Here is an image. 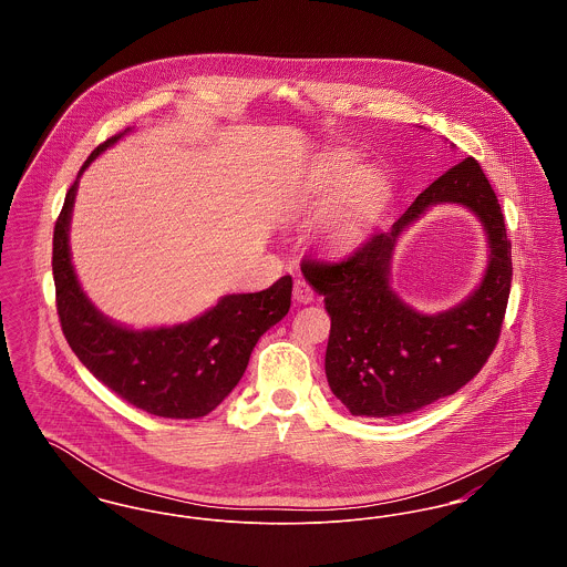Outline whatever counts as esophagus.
Returning <instances> with one entry per match:
<instances>
[{
    "instance_id": "esophagus-1",
    "label": "esophagus",
    "mask_w": 567,
    "mask_h": 567,
    "mask_svg": "<svg viewBox=\"0 0 567 567\" xmlns=\"http://www.w3.org/2000/svg\"><path fill=\"white\" fill-rule=\"evenodd\" d=\"M293 297L299 303H310L315 299V291L303 278H297L296 285H293Z\"/></svg>"
}]
</instances>
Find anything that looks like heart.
<instances>
[{
    "label": "heart",
    "mask_w": 567,
    "mask_h": 567,
    "mask_svg": "<svg viewBox=\"0 0 567 567\" xmlns=\"http://www.w3.org/2000/svg\"><path fill=\"white\" fill-rule=\"evenodd\" d=\"M391 199V185L377 167H357L349 155H336L315 167L297 187V208L331 210L321 240L327 250L344 255L361 246Z\"/></svg>",
    "instance_id": "heart-1"
}]
</instances>
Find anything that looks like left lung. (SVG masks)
<instances>
[{
    "instance_id": "obj_1",
    "label": "left lung",
    "mask_w": 567,
    "mask_h": 567,
    "mask_svg": "<svg viewBox=\"0 0 567 567\" xmlns=\"http://www.w3.org/2000/svg\"><path fill=\"white\" fill-rule=\"evenodd\" d=\"M440 203L461 205L480 218L487 268L457 307L423 313L392 289L390 266L399 238ZM301 274L324 297L331 317L324 352L329 389L352 416L393 419L457 393L481 372L502 331L513 259L497 197L481 165L467 157L433 181L389 231L342 264L303 261Z\"/></svg>"
}]
</instances>
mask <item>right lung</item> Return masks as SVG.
<instances>
[{"instance_id":"add662e5","label":"right lung","mask_w":567,"mask_h":567,"mask_svg":"<svg viewBox=\"0 0 567 567\" xmlns=\"http://www.w3.org/2000/svg\"><path fill=\"white\" fill-rule=\"evenodd\" d=\"M127 127L97 146L68 190L53 236L56 312L82 365L125 402L163 419H199L240 382L257 340L291 308L293 278L257 293H227L187 323L135 329L106 317L84 293L72 264L70 223L82 172Z\"/></svg>"}]
</instances>
